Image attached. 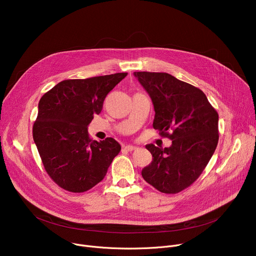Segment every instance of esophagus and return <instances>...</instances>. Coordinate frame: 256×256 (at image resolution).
I'll return each instance as SVG.
<instances>
[{
	"mask_svg": "<svg viewBox=\"0 0 256 256\" xmlns=\"http://www.w3.org/2000/svg\"><path fill=\"white\" fill-rule=\"evenodd\" d=\"M124 150H128V152H134V150H137V147L136 146H132V145H126L124 147Z\"/></svg>",
	"mask_w": 256,
	"mask_h": 256,
	"instance_id": "esophagus-1",
	"label": "esophagus"
}]
</instances>
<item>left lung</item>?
<instances>
[{
  "label": "left lung",
  "mask_w": 256,
  "mask_h": 256,
  "mask_svg": "<svg viewBox=\"0 0 256 256\" xmlns=\"http://www.w3.org/2000/svg\"><path fill=\"white\" fill-rule=\"evenodd\" d=\"M150 94L154 108V128L172 145L145 147L152 162L142 170L143 178L160 192L176 194L202 173L219 140V115L199 88L166 72H134Z\"/></svg>",
  "instance_id": "obj_1"
}]
</instances>
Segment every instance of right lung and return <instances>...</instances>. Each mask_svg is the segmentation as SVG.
Here are the masks:
<instances>
[{"mask_svg":"<svg viewBox=\"0 0 256 256\" xmlns=\"http://www.w3.org/2000/svg\"><path fill=\"white\" fill-rule=\"evenodd\" d=\"M128 72L64 80L38 104L33 139L48 176L62 189L83 193L106 176L121 146L113 138H90L88 124L106 96Z\"/></svg>","mask_w":256,"mask_h":256,"instance_id":"right-lung-1","label":"right lung"}]
</instances>
